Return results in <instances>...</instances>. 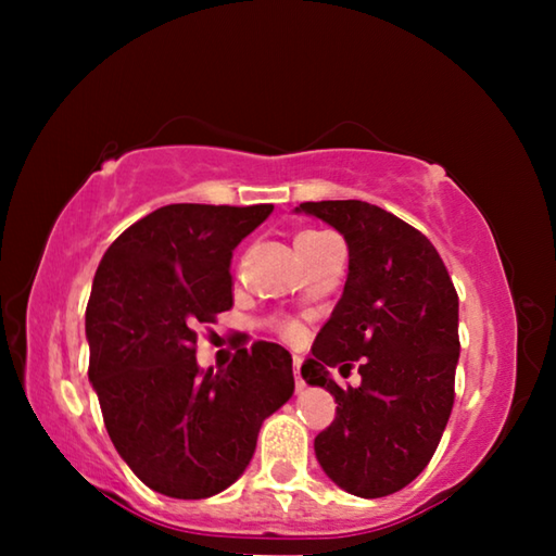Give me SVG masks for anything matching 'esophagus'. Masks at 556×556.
<instances>
[{
  "instance_id": "34e87169",
  "label": "esophagus",
  "mask_w": 556,
  "mask_h": 556,
  "mask_svg": "<svg viewBox=\"0 0 556 556\" xmlns=\"http://www.w3.org/2000/svg\"><path fill=\"white\" fill-rule=\"evenodd\" d=\"M301 357L294 355V378H296V392L304 390V380H301Z\"/></svg>"
}]
</instances>
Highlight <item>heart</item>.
I'll list each match as a JSON object with an SVG mask.
<instances>
[{"instance_id": "heart-1", "label": "heart", "mask_w": 556, "mask_h": 556, "mask_svg": "<svg viewBox=\"0 0 556 556\" xmlns=\"http://www.w3.org/2000/svg\"><path fill=\"white\" fill-rule=\"evenodd\" d=\"M324 238H328V232H321V230H304L296 235L294 240V248L299 252V257H304L308 250L314 248V244L321 242ZM277 331L281 333V338H287V341H299L301 338V326L294 324V321H279L277 324Z\"/></svg>"}]
</instances>
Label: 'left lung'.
<instances>
[{
	"label": "left lung",
	"instance_id": "left-lung-1",
	"mask_svg": "<svg viewBox=\"0 0 556 556\" xmlns=\"http://www.w3.org/2000/svg\"><path fill=\"white\" fill-rule=\"evenodd\" d=\"M348 244V279L301 378L336 397L316 458L343 491L382 497L409 485L434 456L454 407L458 294L434 244L365 201L301 203ZM362 372L338 389L330 368Z\"/></svg>",
	"mask_w": 556,
	"mask_h": 556
}]
</instances>
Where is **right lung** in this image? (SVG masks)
Here are the masks:
<instances>
[{
    "mask_svg": "<svg viewBox=\"0 0 556 556\" xmlns=\"http://www.w3.org/2000/svg\"><path fill=\"white\" fill-rule=\"evenodd\" d=\"M275 205H164L110 244L86 312L88 378L117 454L152 491L201 501L242 476L262 421L294 394L287 348L195 363V328L232 306V250Z\"/></svg>",
    "mask_w": 556,
    "mask_h": 556,
    "instance_id": "1",
    "label": "right lung"
}]
</instances>
